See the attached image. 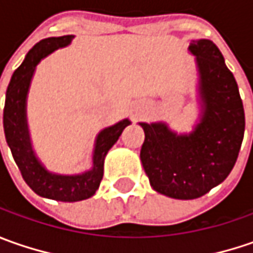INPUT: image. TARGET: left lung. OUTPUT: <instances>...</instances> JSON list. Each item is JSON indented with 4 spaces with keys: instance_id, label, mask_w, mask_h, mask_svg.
Instances as JSON below:
<instances>
[{
    "instance_id": "left-lung-1",
    "label": "left lung",
    "mask_w": 253,
    "mask_h": 253,
    "mask_svg": "<svg viewBox=\"0 0 253 253\" xmlns=\"http://www.w3.org/2000/svg\"><path fill=\"white\" fill-rule=\"evenodd\" d=\"M199 70L200 122L176 133L165 122H141V162L151 186L171 199H199L227 179L238 158L245 112L234 74L209 39L191 41Z\"/></svg>"
}]
</instances>
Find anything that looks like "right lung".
<instances>
[{"label": "right lung", "mask_w": 253, "mask_h": 253, "mask_svg": "<svg viewBox=\"0 0 253 253\" xmlns=\"http://www.w3.org/2000/svg\"><path fill=\"white\" fill-rule=\"evenodd\" d=\"M73 38V35L46 38L35 44L11 77L5 94L4 107L5 139L26 184L42 197L66 203L82 201L95 194L102 180L104 159L107 153L118 141L125 126L131 124L129 120H122L112 126L104 128L97 135L92 152V168L82 174H56L46 169L36 158L26 121L29 85L39 62L54 50L70 44Z\"/></svg>", "instance_id": "1"}]
</instances>
